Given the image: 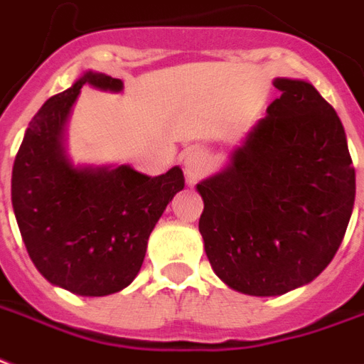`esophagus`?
Segmentation results:
<instances>
[{
	"label": "esophagus",
	"instance_id": "esophagus-1",
	"mask_svg": "<svg viewBox=\"0 0 364 364\" xmlns=\"http://www.w3.org/2000/svg\"><path fill=\"white\" fill-rule=\"evenodd\" d=\"M183 162V171H185V177H187L188 183H194L198 177L204 173L206 170V158L198 149H191L181 156Z\"/></svg>",
	"mask_w": 364,
	"mask_h": 364
}]
</instances>
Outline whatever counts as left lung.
Here are the masks:
<instances>
[{
	"label": "left lung",
	"instance_id": "1",
	"mask_svg": "<svg viewBox=\"0 0 364 364\" xmlns=\"http://www.w3.org/2000/svg\"><path fill=\"white\" fill-rule=\"evenodd\" d=\"M273 83L281 97L265 118L225 170L196 185L210 265L248 296H281L323 273L355 202V168L336 110L304 80Z\"/></svg>",
	"mask_w": 364,
	"mask_h": 364
}]
</instances>
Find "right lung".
Masks as SVG:
<instances>
[{
	"label": "right lung",
	"instance_id": "add662e5",
	"mask_svg": "<svg viewBox=\"0 0 364 364\" xmlns=\"http://www.w3.org/2000/svg\"><path fill=\"white\" fill-rule=\"evenodd\" d=\"M85 83L114 93L124 87L87 70L47 99L16 152L11 200L28 256L47 281L77 296H108L137 277L152 229L185 177L179 166L158 177L132 166H74L66 122Z\"/></svg>",
	"mask_w": 364,
	"mask_h": 364
}]
</instances>
